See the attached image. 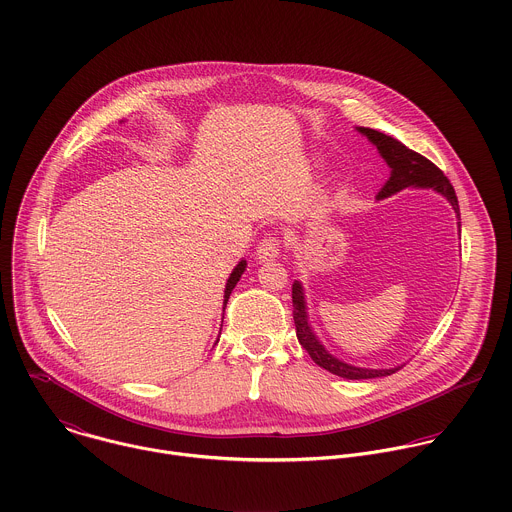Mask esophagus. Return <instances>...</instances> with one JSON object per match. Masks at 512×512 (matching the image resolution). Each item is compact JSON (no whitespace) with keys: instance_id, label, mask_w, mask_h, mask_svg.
<instances>
[{"instance_id":"34e87169","label":"esophagus","mask_w":512,"mask_h":512,"mask_svg":"<svg viewBox=\"0 0 512 512\" xmlns=\"http://www.w3.org/2000/svg\"><path fill=\"white\" fill-rule=\"evenodd\" d=\"M281 253V239L277 235H267L257 245V259L259 261H273Z\"/></svg>"}]
</instances>
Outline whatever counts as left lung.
I'll return each instance as SVG.
<instances>
[{"mask_svg":"<svg viewBox=\"0 0 512 512\" xmlns=\"http://www.w3.org/2000/svg\"><path fill=\"white\" fill-rule=\"evenodd\" d=\"M361 133H365L379 149V153L383 155V159L389 163L391 167V177L389 181L385 183V187L381 189L379 193V199L383 197H389L405 187H431L439 193H443L455 213L459 215V199H457V193L451 185V181L447 179V175L433 163L429 161L427 157H423L421 153L409 149L405 143H401L399 139L391 137V135H385L377 129H369V127H359ZM459 227H461V221H459ZM293 319H295V327H297V339L301 343V347L309 353V357L319 365L323 367L325 371L337 375V377H343V379H375V377H387V375H393L395 371H399L401 367H395V369H361V367H353V365H347L339 359H335L333 355H329L325 351V347L317 341V337L313 335L309 323H307V311H305V299H303V289L301 285L295 281L293 283Z\"/></svg>","mask_w":512,"mask_h":512,"instance_id":"1","label":"left lung"}]
</instances>
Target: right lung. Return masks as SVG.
I'll use <instances>...</instances> for the list:
<instances>
[{"mask_svg":"<svg viewBox=\"0 0 512 512\" xmlns=\"http://www.w3.org/2000/svg\"><path fill=\"white\" fill-rule=\"evenodd\" d=\"M245 261H241L235 269H233V273H231V277H229V281H227V287H225V305H227V299H229V295H231V291H233V287L237 285V281H239V277L243 275V271H245Z\"/></svg>","mask_w":512,"mask_h":512,"instance_id":"1","label":"right lung"}]
</instances>
